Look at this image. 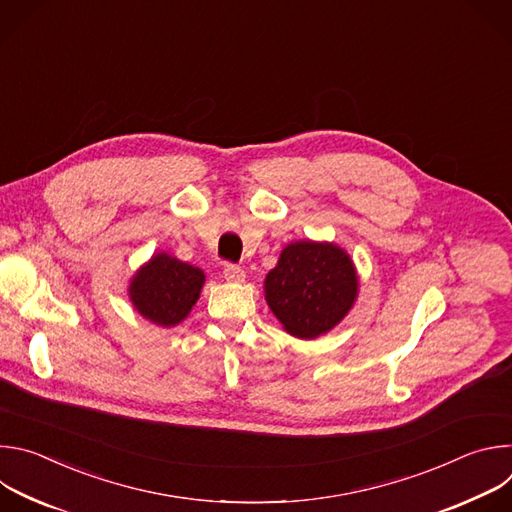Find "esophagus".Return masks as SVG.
<instances>
[{
	"label": "esophagus",
	"mask_w": 512,
	"mask_h": 512,
	"mask_svg": "<svg viewBox=\"0 0 512 512\" xmlns=\"http://www.w3.org/2000/svg\"><path fill=\"white\" fill-rule=\"evenodd\" d=\"M223 275L229 283H243L245 281V271L239 265H227Z\"/></svg>",
	"instance_id": "1"
}]
</instances>
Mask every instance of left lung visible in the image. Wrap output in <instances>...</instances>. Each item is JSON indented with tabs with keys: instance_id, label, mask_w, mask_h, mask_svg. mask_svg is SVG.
<instances>
[{
	"instance_id": "obj_1",
	"label": "left lung",
	"mask_w": 512,
	"mask_h": 512,
	"mask_svg": "<svg viewBox=\"0 0 512 512\" xmlns=\"http://www.w3.org/2000/svg\"><path fill=\"white\" fill-rule=\"evenodd\" d=\"M350 255L330 241H296L283 247L265 275V302L283 330L314 340L336 328L358 298Z\"/></svg>"
}]
</instances>
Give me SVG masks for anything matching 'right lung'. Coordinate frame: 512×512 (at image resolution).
<instances>
[{"mask_svg":"<svg viewBox=\"0 0 512 512\" xmlns=\"http://www.w3.org/2000/svg\"><path fill=\"white\" fill-rule=\"evenodd\" d=\"M204 281L206 275L200 267L160 251L131 275L127 296L133 310L145 320L172 328L188 318Z\"/></svg>","mask_w":512,"mask_h":512,"instance_id":"obj_1","label":"right lung"}]
</instances>
